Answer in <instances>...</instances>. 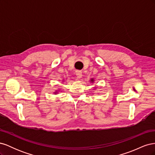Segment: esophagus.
<instances>
[{"label":"esophagus","mask_w":155,"mask_h":155,"mask_svg":"<svg viewBox=\"0 0 155 155\" xmlns=\"http://www.w3.org/2000/svg\"><path fill=\"white\" fill-rule=\"evenodd\" d=\"M76 74L78 79H81L82 78V72L81 71H77L76 72Z\"/></svg>","instance_id":"obj_1"}]
</instances>
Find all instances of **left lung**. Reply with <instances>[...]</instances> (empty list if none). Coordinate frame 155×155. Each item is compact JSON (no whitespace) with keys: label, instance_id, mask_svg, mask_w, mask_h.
Segmentation results:
<instances>
[{"label":"left lung","instance_id":"obj_1","mask_svg":"<svg viewBox=\"0 0 155 155\" xmlns=\"http://www.w3.org/2000/svg\"><path fill=\"white\" fill-rule=\"evenodd\" d=\"M94 82V78H91V83H93ZM94 89H96V87H94Z\"/></svg>","mask_w":155,"mask_h":155}]
</instances>
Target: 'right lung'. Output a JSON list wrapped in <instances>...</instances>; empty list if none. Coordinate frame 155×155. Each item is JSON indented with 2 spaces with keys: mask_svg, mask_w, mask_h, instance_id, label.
Here are the masks:
<instances>
[{
  "mask_svg": "<svg viewBox=\"0 0 155 155\" xmlns=\"http://www.w3.org/2000/svg\"><path fill=\"white\" fill-rule=\"evenodd\" d=\"M64 81V79H63V82ZM59 92H60V89L59 88V89H58V90L55 91V92H54V94H55V95H56V94H58Z\"/></svg>",
  "mask_w": 155,
  "mask_h": 155,
  "instance_id": "right-lung-1",
  "label": "right lung"
}]
</instances>
